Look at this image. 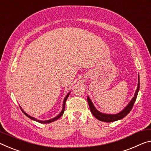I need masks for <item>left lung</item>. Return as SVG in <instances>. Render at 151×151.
<instances>
[{"label": "left lung", "instance_id": "left-lung-1", "mask_svg": "<svg viewBox=\"0 0 151 151\" xmlns=\"http://www.w3.org/2000/svg\"><path fill=\"white\" fill-rule=\"evenodd\" d=\"M140 88V80H139V75H138V87L136 88V91L135 92L134 96L132 98V99L131 100L129 103L128 105L124 108L122 111H121L119 113L116 114H103L101 112L98 111V110L95 108V106H93L91 100L90 99V98L87 97V101L88 106H89V108L91 113L93 114L95 118L97 119H99L100 121L105 122H115L119 119H121L124 118L126 116H127L128 113H130V111L132 109L134 104V102L136 101V97H137L138 91Z\"/></svg>", "mask_w": 151, "mask_h": 151}]
</instances>
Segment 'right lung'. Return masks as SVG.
Masks as SVG:
<instances>
[{"instance_id": "1", "label": "right lung", "mask_w": 151, "mask_h": 151, "mask_svg": "<svg viewBox=\"0 0 151 151\" xmlns=\"http://www.w3.org/2000/svg\"><path fill=\"white\" fill-rule=\"evenodd\" d=\"M70 93H68V94H67L66 96L65 97V98H64V101H63V109H62V111H61L60 113V114H58V116H57L56 117H55V118H52V119H49V120H45V121H40V120H39V119H35V118H33V117L30 116L29 115H28L27 114H26L25 112L22 109H21V107H20V108H21V111H23V113L24 114H25L26 116H27L29 118L32 119H33V120H35V121L37 122H39V123H41V124H47V123H51V122H54V121L57 120V119H59L60 118V117H61L62 116H63V114H64V110H65V104H66V99H68V96H69V95H70Z\"/></svg>"}]
</instances>
